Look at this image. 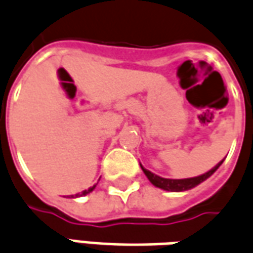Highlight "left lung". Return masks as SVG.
I'll use <instances>...</instances> for the list:
<instances>
[{"instance_id":"obj_1","label":"left lung","mask_w":253,"mask_h":253,"mask_svg":"<svg viewBox=\"0 0 253 253\" xmlns=\"http://www.w3.org/2000/svg\"><path fill=\"white\" fill-rule=\"evenodd\" d=\"M222 163H223V160L219 162L212 169H210L206 174L194 176V178H186V179H169V178H162V176H159L156 175V174L151 172L149 169H144L142 166H141V169H142V171L145 172V175L148 176V179H149L156 188L163 189V190H169V192H182V190H189V189L194 188V186H197V185L201 183L203 181H206L207 178H210V176L212 175L213 172L219 169V166Z\"/></svg>"}]
</instances>
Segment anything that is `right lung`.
I'll return each instance as SVG.
<instances>
[{"mask_svg":"<svg viewBox=\"0 0 253 253\" xmlns=\"http://www.w3.org/2000/svg\"><path fill=\"white\" fill-rule=\"evenodd\" d=\"M96 188V185H94V186H91V188H89L87 189V190H84V192H82V193L79 194H75V197H78V196H84V194H87V193H90V192H91V190H93V189ZM71 197H74V196H71Z\"/></svg>","mask_w":253,"mask_h":253,"instance_id":"1","label":"right lung"}]
</instances>
